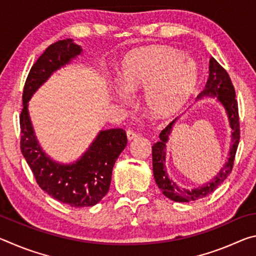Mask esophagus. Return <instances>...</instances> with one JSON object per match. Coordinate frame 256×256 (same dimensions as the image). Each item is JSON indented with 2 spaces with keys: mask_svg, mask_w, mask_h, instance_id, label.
Segmentation results:
<instances>
[{
  "mask_svg": "<svg viewBox=\"0 0 256 256\" xmlns=\"http://www.w3.org/2000/svg\"><path fill=\"white\" fill-rule=\"evenodd\" d=\"M126 136H128V140L131 141V140H134V138H138V133L134 132L133 130H128V131H126Z\"/></svg>",
  "mask_w": 256,
  "mask_h": 256,
  "instance_id": "34e87169",
  "label": "esophagus"
}]
</instances>
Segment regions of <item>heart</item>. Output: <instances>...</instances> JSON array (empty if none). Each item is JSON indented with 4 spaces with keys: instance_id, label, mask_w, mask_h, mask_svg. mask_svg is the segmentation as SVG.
<instances>
[{
    "instance_id": "heart-1",
    "label": "heart",
    "mask_w": 256,
    "mask_h": 256,
    "mask_svg": "<svg viewBox=\"0 0 256 256\" xmlns=\"http://www.w3.org/2000/svg\"><path fill=\"white\" fill-rule=\"evenodd\" d=\"M198 81L194 64L180 52L152 47L134 52L123 60L118 82L124 92L146 86L144 102L156 118H168L183 107Z\"/></svg>"
}]
</instances>
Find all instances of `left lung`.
Listing matches in <instances>:
<instances>
[{
    "label": "left lung",
    "mask_w": 256,
    "mask_h": 256,
    "mask_svg": "<svg viewBox=\"0 0 256 256\" xmlns=\"http://www.w3.org/2000/svg\"><path fill=\"white\" fill-rule=\"evenodd\" d=\"M209 71V79H208L204 89H203L202 96L203 94H214L226 108L229 123H230V128H232V144L230 146V152H229V158L226 164L210 183H206V185L201 186L198 188H182L168 177L166 170H164L166 142L168 140V134L170 133L172 123L175 120L168 124L162 130V133L159 134L160 141L152 146V167L154 180L158 188L164 193V196L175 202L196 201L209 196L214 190H216L218 186L222 185V182L230 174L234 167V162H235V156L240 138V114H238V102L236 99L235 88H234L230 76H229L227 71L214 58H210Z\"/></svg>",
    "instance_id": "8db88e82"
}]
</instances>
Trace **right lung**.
Listing matches in <instances>:
<instances>
[{
	"mask_svg": "<svg viewBox=\"0 0 256 256\" xmlns=\"http://www.w3.org/2000/svg\"><path fill=\"white\" fill-rule=\"evenodd\" d=\"M80 46L71 40H58L45 50L30 68L22 94L24 108L20 114V148L37 184L52 198L71 206H92L110 190L116 159L128 144L122 128L102 131L79 162L58 164L52 162L38 146L30 123L27 102L40 86L55 70L80 54Z\"/></svg>",
	"mask_w": 256,
	"mask_h": 256,
	"instance_id": "add662e5",
	"label": "right lung"
}]
</instances>
